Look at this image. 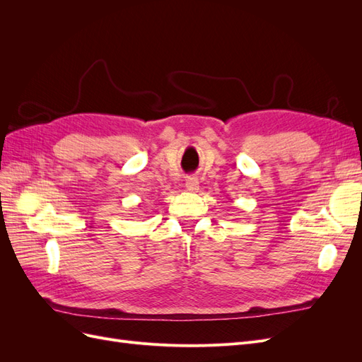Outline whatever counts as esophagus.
I'll list each match as a JSON object with an SVG mask.
<instances>
[{
    "label": "esophagus",
    "mask_w": 362,
    "mask_h": 362,
    "mask_svg": "<svg viewBox=\"0 0 362 362\" xmlns=\"http://www.w3.org/2000/svg\"><path fill=\"white\" fill-rule=\"evenodd\" d=\"M185 189L189 192H198L199 190V180L196 177H189L185 180Z\"/></svg>",
    "instance_id": "34e87169"
}]
</instances>
